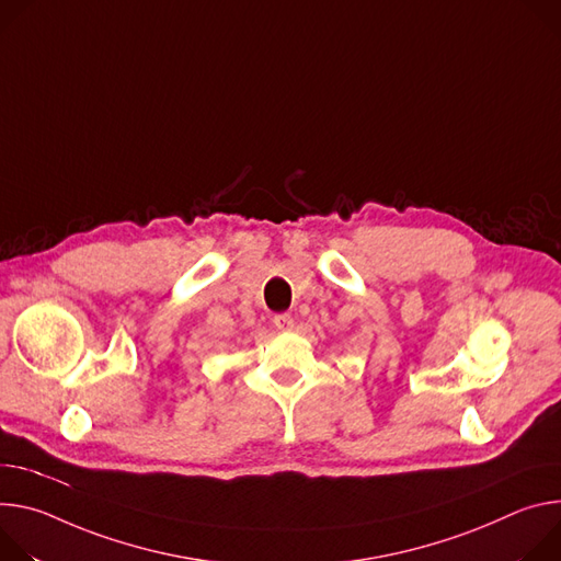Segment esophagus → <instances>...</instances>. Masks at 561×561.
I'll use <instances>...</instances> for the list:
<instances>
[{
	"label": "esophagus",
	"mask_w": 561,
	"mask_h": 561,
	"mask_svg": "<svg viewBox=\"0 0 561 561\" xmlns=\"http://www.w3.org/2000/svg\"><path fill=\"white\" fill-rule=\"evenodd\" d=\"M274 325L280 332H291L294 330V317L291 314H278V317H274Z\"/></svg>",
	"instance_id": "esophagus-1"
}]
</instances>
